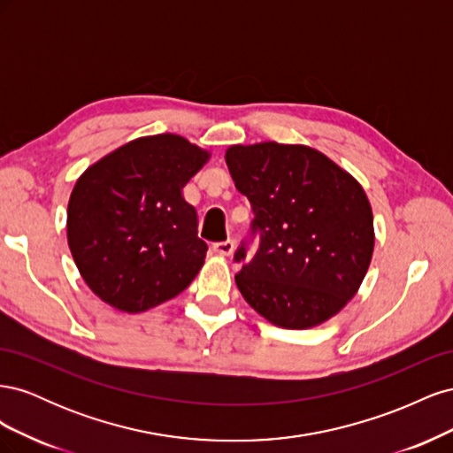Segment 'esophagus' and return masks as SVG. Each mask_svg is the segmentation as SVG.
Masks as SVG:
<instances>
[{
	"mask_svg": "<svg viewBox=\"0 0 453 453\" xmlns=\"http://www.w3.org/2000/svg\"><path fill=\"white\" fill-rule=\"evenodd\" d=\"M213 251H215L217 255L228 257V255H232V251H234V242H232V240L217 242V243H213Z\"/></svg>",
	"mask_w": 453,
	"mask_h": 453,
	"instance_id": "34e87169",
	"label": "esophagus"
}]
</instances>
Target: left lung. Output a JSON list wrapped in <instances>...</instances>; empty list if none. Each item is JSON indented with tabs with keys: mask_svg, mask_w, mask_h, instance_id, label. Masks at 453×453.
<instances>
[{
	"mask_svg": "<svg viewBox=\"0 0 453 453\" xmlns=\"http://www.w3.org/2000/svg\"><path fill=\"white\" fill-rule=\"evenodd\" d=\"M225 158L255 215L234 253L243 298L283 328L333 318L357 293L372 258L374 221L363 187L306 145H232ZM255 237L259 248L248 259Z\"/></svg>",
	"mask_w": 453,
	"mask_h": 453,
	"instance_id": "8db88e82",
	"label": "left lung"
}]
</instances>
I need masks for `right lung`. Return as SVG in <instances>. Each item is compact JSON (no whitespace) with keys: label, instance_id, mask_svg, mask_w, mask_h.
I'll return each instance as SVG.
<instances>
[{"label":"right lung","instance_id":"obj_1","mask_svg":"<svg viewBox=\"0 0 453 453\" xmlns=\"http://www.w3.org/2000/svg\"><path fill=\"white\" fill-rule=\"evenodd\" d=\"M210 155L181 135L134 140L79 177L67 243L104 303L138 313L185 291L203 265L196 210L181 188Z\"/></svg>","mask_w":453,"mask_h":453}]
</instances>
